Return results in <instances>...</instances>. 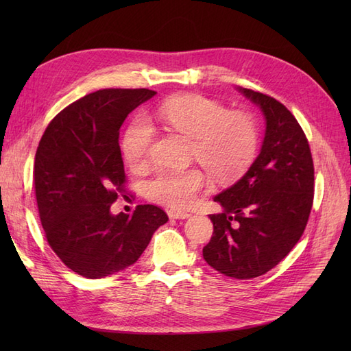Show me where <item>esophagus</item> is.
<instances>
[{
	"label": "esophagus",
	"mask_w": 351,
	"mask_h": 351,
	"mask_svg": "<svg viewBox=\"0 0 351 351\" xmlns=\"http://www.w3.org/2000/svg\"><path fill=\"white\" fill-rule=\"evenodd\" d=\"M190 215H192V214H189V212H184V210H177V209H169L168 210V217L171 219H186Z\"/></svg>",
	"instance_id": "1"
}]
</instances>
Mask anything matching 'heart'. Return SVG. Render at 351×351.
Wrapping results in <instances>:
<instances>
[{
    "mask_svg": "<svg viewBox=\"0 0 351 351\" xmlns=\"http://www.w3.org/2000/svg\"><path fill=\"white\" fill-rule=\"evenodd\" d=\"M158 120L192 139V156L221 182L237 178L253 161L258 129L250 115L232 111L202 95H178L159 105ZM149 120L137 115L121 139L123 156L132 167L142 165L154 142ZM208 184L197 168L161 169L146 183V195L171 208H186Z\"/></svg>",
    "mask_w": 351,
    "mask_h": 351,
    "instance_id": "1",
    "label": "heart"
}]
</instances>
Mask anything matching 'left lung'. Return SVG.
I'll list each match as a JSON object with an SVG mask.
<instances>
[{
	"instance_id": "1",
	"label": "left lung",
	"mask_w": 351,
	"mask_h": 351,
	"mask_svg": "<svg viewBox=\"0 0 351 351\" xmlns=\"http://www.w3.org/2000/svg\"><path fill=\"white\" fill-rule=\"evenodd\" d=\"M261 108L265 137L261 152L237 183L214 197L222 206L209 215L214 232L204 259L237 280L261 277L300 240L313 204V161L309 142L281 102L237 88Z\"/></svg>"
}]
</instances>
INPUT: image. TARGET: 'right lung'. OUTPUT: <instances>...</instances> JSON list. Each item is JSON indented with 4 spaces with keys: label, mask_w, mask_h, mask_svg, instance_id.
<instances>
[{
    "label": "right lung",
    "mask_w": 351,
    "mask_h": 351,
    "mask_svg": "<svg viewBox=\"0 0 351 351\" xmlns=\"http://www.w3.org/2000/svg\"><path fill=\"white\" fill-rule=\"evenodd\" d=\"M149 89H102L56 115L35 156V193L51 249L84 278L129 268L168 221L154 205L132 215L111 214L125 192L120 127L134 108L155 97Z\"/></svg>",
    "instance_id": "obj_1"
}]
</instances>
